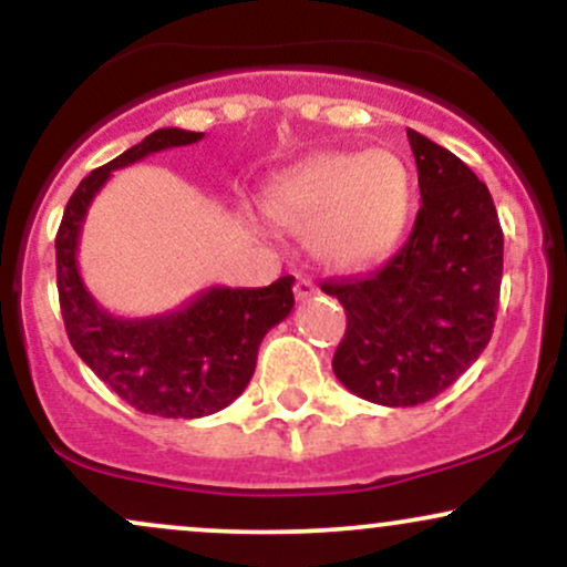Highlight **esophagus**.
Masks as SVG:
<instances>
[{"label": "esophagus", "mask_w": 567, "mask_h": 567, "mask_svg": "<svg viewBox=\"0 0 567 567\" xmlns=\"http://www.w3.org/2000/svg\"><path fill=\"white\" fill-rule=\"evenodd\" d=\"M292 290H296L298 301H309V298L317 292L315 282H311L309 277H296V288H292Z\"/></svg>", "instance_id": "esophagus-1"}]
</instances>
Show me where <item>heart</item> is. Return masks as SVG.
Instances as JSON below:
<instances>
[{"label": "heart", "instance_id": "heart-1", "mask_svg": "<svg viewBox=\"0 0 567 567\" xmlns=\"http://www.w3.org/2000/svg\"><path fill=\"white\" fill-rule=\"evenodd\" d=\"M264 210L282 229L306 234L324 266L360 271L383 261L402 237L410 175L386 148L322 152L279 175Z\"/></svg>", "mask_w": 567, "mask_h": 567}]
</instances>
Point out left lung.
<instances>
[{"mask_svg":"<svg viewBox=\"0 0 567 567\" xmlns=\"http://www.w3.org/2000/svg\"><path fill=\"white\" fill-rule=\"evenodd\" d=\"M421 207L408 243L368 277L322 282L347 311L336 379L362 400L410 408L445 392L493 336L504 231L483 181L408 130Z\"/></svg>","mask_w":567,"mask_h":567,"instance_id":"8db88e82","label":"left lung"}]
</instances>
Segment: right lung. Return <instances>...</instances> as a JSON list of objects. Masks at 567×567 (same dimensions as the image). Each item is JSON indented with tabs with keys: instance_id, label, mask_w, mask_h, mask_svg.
Segmentation results:
<instances>
[{
	"instance_id": "right-lung-1",
	"label": "right lung",
	"mask_w": 567,
	"mask_h": 567,
	"mask_svg": "<svg viewBox=\"0 0 567 567\" xmlns=\"http://www.w3.org/2000/svg\"><path fill=\"white\" fill-rule=\"evenodd\" d=\"M202 133L162 127L76 186L55 237L58 298L71 347L127 405L162 419H202L231 405L252 379L258 347L290 315L292 277L269 288H207L167 315L114 317L84 288L76 250L90 202L114 171L188 146Z\"/></svg>"
}]
</instances>
